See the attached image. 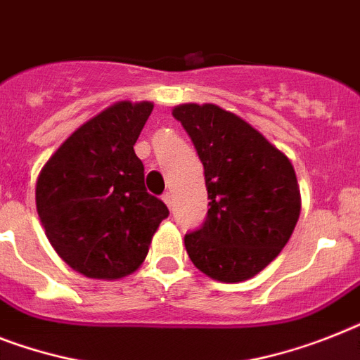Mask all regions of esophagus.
<instances>
[{
  "label": "esophagus",
  "mask_w": 360,
  "mask_h": 360,
  "mask_svg": "<svg viewBox=\"0 0 360 360\" xmlns=\"http://www.w3.org/2000/svg\"><path fill=\"white\" fill-rule=\"evenodd\" d=\"M162 198H163V202H165V204H167L169 207L173 206V195H171V193H169V191H167V193H163Z\"/></svg>",
  "instance_id": "1"
}]
</instances>
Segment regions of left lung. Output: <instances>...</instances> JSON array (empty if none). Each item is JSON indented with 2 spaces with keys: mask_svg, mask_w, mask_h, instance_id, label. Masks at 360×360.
Segmentation results:
<instances>
[{
  "mask_svg": "<svg viewBox=\"0 0 360 360\" xmlns=\"http://www.w3.org/2000/svg\"><path fill=\"white\" fill-rule=\"evenodd\" d=\"M173 115L197 148L210 200L206 221L184 239L189 259L213 280H248L278 257L298 222L292 163L219 106L182 105Z\"/></svg>",
  "mask_w": 360,
  "mask_h": 360,
  "instance_id": "1",
  "label": "left lung"
}]
</instances>
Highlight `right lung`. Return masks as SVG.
<instances>
[{"label": "right lung", "instance_id": "add662e5", "mask_svg": "<svg viewBox=\"0 0 360 360\" xmlns=\"http://www.w3.org/2000/svg\"><path fill=\"white\" fill-rule=\"evenodd\" d=\"M150 103H117L82 124L41 169L37 210L56 254L88 278L117 280L143 263L167 206L147 193L134 153Z\"/></svg>", "mask_w": 360, "mask_h": 360}]
</instances>
